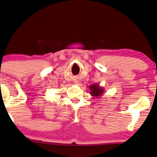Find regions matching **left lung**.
<instances>
[{"label":"left lung","mask_w":157,"mask_h":157,"mask_svg":"<svg viewBox=\"0 0 157 157\" xmlns=\"http://www.w3.org/2000/svg\"><path fill=\"white\" fill-rule=\"evenodd\" d=\"M89 89H90V94L91 96L95 97H99L101 96L104 92V88L101 87L98 83H94V84H91L89 86Z\"/></svg>","instance_id":"left-lung-1"}]
</instances>
